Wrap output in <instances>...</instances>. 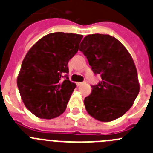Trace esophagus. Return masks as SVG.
<instances>
[{
    "instance_id": "esophagus-1",
    "label": "esophagus",
    "mask_w": 153,
    "mask_h": 153,
    "mask_svg": "<svg viewBox=\"0 0 153 153\" xmlns=\"http://www.w3.org/2000/svg\"><path fill=\"white\" fill-rule=\"evenodd\" d=\"M83 84H84V82H77V85L78 86H80Z\"/></svg>"
}]
</instances>
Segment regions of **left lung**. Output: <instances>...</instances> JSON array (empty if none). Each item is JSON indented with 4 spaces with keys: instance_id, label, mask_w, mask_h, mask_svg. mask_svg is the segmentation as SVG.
Wrapping results in <instances>:
<instances>
[{
    "instance_id": "8db88e82",
    "label": "left lung",
    "mask_w": 153,
    "mask_h": 153,
    "mask_svg": "<svg viewBox=\"0 0 153 153\" xmlns=\"http://www.w3.org/2000/svg\"><path fill=\"white\" fill-rule=\"evenodd\" d=\"M79 50L93 72L102 78L85 98L86 111L100 122L119 119L132 107L140 88L131 54L119 40L108 34H88Z\"/></svg>"
}]
</instances>
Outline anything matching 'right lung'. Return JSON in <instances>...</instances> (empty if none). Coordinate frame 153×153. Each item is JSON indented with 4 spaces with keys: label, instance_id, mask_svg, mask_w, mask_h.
<instances>
[{
    "label": "right lung",
    "instance_id": "1",
    "mask_svg": "<svg viewBox=\"0 0 153 153\" xmlns=\"http://www.w3.org/2000/svg\"><path fill=\"white\" fill-rule=\"evenodd\" d=\"M83 35L54 32L38 40L24 58L17 78L26 108L40 119L62 115L76 85L62 77L68 63L78 51Z\"/></svg>",
    "mask_w": 153,
    "mask_h": 153
}]
</instances>
